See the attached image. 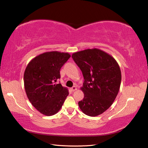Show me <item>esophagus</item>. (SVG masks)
<instances>
[{"label": "esophagus", "instance_id": "1", "mask_svg": "<svg viewBox=\"0 0 148 148\" xmlns=\"http://www.w3.org/2000/svg\"><path fill=\"white\" fill-rule=\"evenodd\" d=\"M77 90V87L75 86L72 87V88H71V91H73V92H74V90Z\"/></svg>", "mask_w": 148, "mask_h": 148}]
</instances>
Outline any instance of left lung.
Listing matches in <instances>:
<instances>
[{
    "mask_svg": "<svg viewBox=\"0 0 148 148\" xmlns=\"http://www.w3.org/2000/svg\"><path fill=\"white\" fill-rule=\"evenodd\" d=\"M84 79L81 89L84 94L78 103L85 114L97 116L111 106L118 94L121 72L111 56L98 49H86L72 55Z\"/></svg>",
    "mask_w": 148,
    "mask_h": 148,
    "instance_id": "obj_1",
    "label": "left lung"
}]
</instances>
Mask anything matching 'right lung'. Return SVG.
<instances>
[{"label": "right lung", "instance_id": "1", "mask_svg": "<svg viewBox=\"0 0 148 148\" xmlns=\"http://www.w3.org/2000/svg\"><path fill=\"white\" fill-rule=\"evenodd\" d=\"M71 55L67 52H44L32 59L24 74V88L29 101L45 116L58 112L69 95L67 88L56 84L60 70Z\"/></svg>", "mask_w": 148, "mask_h": 148}]
</instances>
